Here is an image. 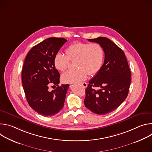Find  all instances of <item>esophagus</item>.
<instances>
[{
	"label": "esophagus",
	"instance_id": "obj_1",
	"mask_svg": "<svg viewBox=\"0 0 152 152\" xmlns=\"http://www.w3.org/2000/svg\"><path fill=\"white\" fill-rule=\"evenodd\" d=\"M80 85L83 86V88H86L87 87V83H86V82H83V83H81Z\"/></svg>",
	"mask_w": 152,
	"mask_h": 152
}]
</instances>
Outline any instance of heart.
<instances>
[{"instance_id":"obj_1","label":"heart","mask_w":152,"mask_h":152,"mask_svg":"<svg viewBox=\"0 0 152 152\" xmlns=\"http://www.w3.org/2000/svg\"><path fill=\"white\" fill-rule=\"evenodd\" d=\"M67 56L58 53L54 58L56 69L65 71L69 67L70 61H75L74 71H68L62 74V81L66 83H77L87 78V75L93 76L97 75L102 67L104 59V52L98 43L76 42L66 50Z\"/></svg>"}]
</instances>
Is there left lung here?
I'll list each match as a JSON object with an SVG mask.
<instances>
[{
    "instance_id": "8db88e82",
    "label": "left lung",
    "mask_w": 152,
    "mask_h": 152,
    "mask_svg": "<svg viewBox=\"0 0 152 152\" xmlns=\"http://www.w3.org/2000/svg\"><path fill=\"white\" fill-rule=\"evenodd\" d=\"M88 40L102 46L104 61L85 90L84 104L91 112L104 115L114 111L126 99L131 72L124 52L111 40L106 37ZM96 87L99 89L95 90Z\"/></svg>"
}]
</instances>
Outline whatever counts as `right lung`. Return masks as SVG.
I'll use <instances>...</instances> for the list:
<instances>
[{"instance_id": "add662e5", "label": "right lung", "mask_w": 152, "mask_h": 152, "mask_svg": "<svg viewBox=\"0 0 152 152\" xmlns=\"http://www.w3.org/2000/svg\"><path fill=\"white\" fill-rule=\"evenodd\" d=\"M67 39L52 37L39 42L28 52L21 73L23 87L29 106L46 117L56 114L63 108L69 84L59 86L60 75L54 58ZM51 84L57 86L52 92Z\"/></svg>"}]
</instances>
